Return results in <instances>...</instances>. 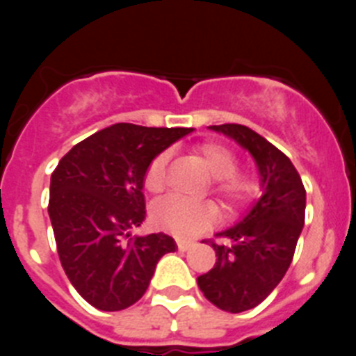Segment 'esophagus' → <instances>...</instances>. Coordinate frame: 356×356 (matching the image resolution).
Instances as JSON below:
<instances>
[{
	"label": "esophagus",
	"mask_w": 356,
	"mask_h": 356,
	"mask_svg": "<svg viewBox=\"0 0 356 356\" xmlns=\"http://www.w3.org/2000/svg\"><path fill=\"white\" fill-rule=\"evenodd\" d=\"M176 244H178V250L187 251L194 246L193 241H185V238H176Z\"/></svg>",
	"instance_id": "esophagus-1"
}]
</instances>
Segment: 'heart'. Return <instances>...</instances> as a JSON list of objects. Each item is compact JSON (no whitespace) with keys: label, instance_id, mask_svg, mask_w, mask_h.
Wrapping results in <instances>:
<instances>
[{"label":"heart","instance_id":"obj_1","mask_svg":"<svg viewBox=\"0 0 356 356\" xmlns=\"http://www.w3.org/2000/svg\"><path fill=\"white\" fill-rule=\"evenodd\" d=\"M201 162L207 171L213 176L212 191L221 200L222 209L228 213L237 212L248 205L257 193L259 184L253 176L237 172L238 159L232 149L219 143H205L196 147ZM169 153L162 151L144 172V188L147 193H160L165 185V171H168ZM151 222L159 229L178 237H191L209 225H212L217 217V210L212 203H191L176 196L163 197L151 207Z\"/></svg>","mask_w":356,"mask_h":356}]
</instances>
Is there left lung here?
Instances as JSON below:
<instances>
[{
	"instance_id": "8db88e82",
	"label": "left lung",
	"mask_w": 356,
	"mask_h": 356,
	"mask_svg": "<svg viewBox=\"0 0 356 356\" xmlns=\"http://www.w3.org/2000/svg\"><path fill=\"white\" fill-rule=\"evenodd\" d=\"M248 149L257 162L262 196L242 221L219 232L229 244H216V264L197 276V287L225 312L254 308L275 291L287 273L305 225L307 193L285 153L242 124L210 127Z\"/></svg>"
}]
</instances>
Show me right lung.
Returning a JSON list of instances; mask_svg holds the SVG:
<instances>
[{"label":"right lung","instance_id":"1","mask_svg":"<svg viewBox=\"0 0 356 356\" xmlns=\"http://www.w3.org/2000/svg\"><path fill=\"white\" fill-rule=\"evenodd\" d=\"M193 128L118 122L62 156L49 185V219L60 264L87 303L118 312L140 300L176 242L165 234L130 237L146 217L144 172Z\"/></svg>","mask_w":356,"mask_h":356}]
</instances>
